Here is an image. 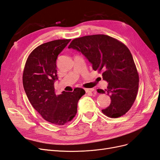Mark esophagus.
I'll return each instance as SVG.
<instances>
[{"mask_svg": "<svg viewBox=\"0 0 160 160\" xmlns=\"http://www.w3.org/2000/svg\"><path fill=\"white\" fill-rule=\"evenodd\" d=\"M86 93H89V92H93L94 91L93 89H85Z\"/></svg>", "mask_w": 160, "mask_h": 160, "instance_id": "34e87169", "label": "esophagus"}]
</instances>
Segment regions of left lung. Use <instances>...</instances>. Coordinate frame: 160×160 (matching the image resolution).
Listing matches in <instances>:
<instances>
[{
    "instance_id": "left-lung-1",
    "label": "left lung",
    "mask_w": 160,
    "mask_h": 160,
    "mask_svg": "<svg viewBox=\"0 0 160 160\" xmlns=\"http://www.w3.org/2000/svg\"><path fill=\"white\" fill-rule=\"evenodd\" d=\"M81 52L92 65L94 71L103 72V79L108 83L105 91L111 98L109 106L102 112L117 118L126 113L136 99L139 75L132 53L123 43L105 35L77 38L68 47Z\"/></svg>"
}]
</instances>
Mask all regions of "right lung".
Returning <instances> with one entry per match:
<instances>
[{
    "instance_id": "add662e5",
    "label": "right lung",
    "mask_w": 160,
    "mask_h": 160,
    "mask_svg": "<svg viewBox=\"0 0 160 160\" xmlns=\"http://www.w3.org/2000/svg\"><path fill=\"white\" fill-rule=\"evenodd\" d=\"M71 39H59L43 43L28 56L23 71L24 89L32 107L42 118L55 125H64L72 119L77 103L85 91L75 88L72 92L57 95L54 88L57 59Z\"/></svg>"
}]
</instances>
